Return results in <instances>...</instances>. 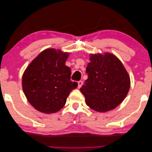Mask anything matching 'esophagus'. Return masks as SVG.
I'll return each mask as SVG.
<instances>
[{
  "mask_svg": "<svg viewBox=\"0 0 152 152\" xmlns=\"http://www.w3.org/2000/svg\"><path fill=\"white\" fill-rule=\"evenodd\" d=\"M83 85V81H78V88H80Z\"/></svg>",
  "mask_w": 152,
  "mask_h": 152,
  "instance_id": "34e87169",
  "label": "esophagus"
}]
</instances>
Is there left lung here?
Listing matches in <instances>:
<instances>
[{"label":"left lung","instance_id":"1","mask_svg":"<svg viewBox=\"0 0 152 152\" xmlns=\"http://www.w3.org/2000/svg\"><path fill=\"white\" fill-rule=\"evenodd\" d=\"M86 68L88 78L80 89L86 104L93 110L105 113L117 107L130 88V77L120 60L106 53L90 55Z\"/></svg>","mask_w":152,"mask_h":152}]
</instances>
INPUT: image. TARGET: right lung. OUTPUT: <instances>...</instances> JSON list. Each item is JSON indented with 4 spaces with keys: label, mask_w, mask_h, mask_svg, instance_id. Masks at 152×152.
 Returning <instances> with one entry per match:
<instances>
[{
    "label": "right lung",
    "mask_w": 152,
    "mask_h": 152,
    "mask_svg": "<svg viewBox=\"0 0 152 152\" xmlns=\"http://www.w3.org/2000/svg\"><path fill=\"white\" fill-rule=\"evenodd\" d=\"M69 53L48 48L35 58L24 71L22 88L27 100L37 110L50 114L63 108L77 83L71 81L65 65Z\"/></svg>",
    "instance_id": "add662e5"
}]
</instances>
